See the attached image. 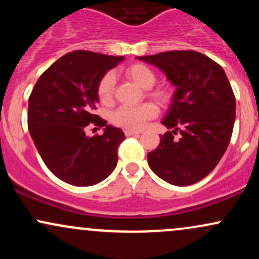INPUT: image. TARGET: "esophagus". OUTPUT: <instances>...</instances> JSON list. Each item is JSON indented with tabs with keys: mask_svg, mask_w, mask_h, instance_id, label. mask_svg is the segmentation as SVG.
<instances>
[{
	"mask_svg": "<svg viewBox=\"0 0 259 259\" xmlns=\"http://www.w3.org/2000/svg\"><path fill=\"white\" fill-rule=\"evenodd\" d=\"M125 135L126 136H133V135H139V134H141V132H138V130H130V129H126L125 132Z\"/></svg>",
	"mask_w": 259,
	"mask_h": 259,
	"instance_id": "esophagus-1",
	"label": "esophagus"
}]
</instances>
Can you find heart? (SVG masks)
I'll use <instances>...</instances> for the list:
<instances>
[{"label":"heart","mask_w":259,"mask_h":259,"mask_svg":"<svg viewBox=\"0 0 259 259\" xmlns=\"http://www.w3.org/2000/svg\"><path fill=\"white\" fill-rule=\"evenodd\" d=\"M125 75L134 82H136L140 88L151 89L156 82V75L153 70L147 65L136 63L130 65L125 69ZM115 76L112 72H107L101 76L97 82L96 94L100 102L103 105H108L112 102L114 96ZM153 96L160 101L167 99V94L162 90L153 92ZM158 114V108L153 103L147 102L138 106H120L112 113V123L115 125L125 127L130 130L142 129L148 120L153 119Z\"/></svg>","instance_id":"1"}]
</instances>
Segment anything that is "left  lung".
Wrapping results in <instances>:
<instances>
[{"label": "left lung", "mask_w": 259, "mask_h": 259, "mask_svg": "<svg viewBox=\"0 0 259 259\" xmlns=\"http://www.w3.org/2000/svg\"><path fill=\"white\" fill-rule=\"evenodd\" d=\"M156 65L175 90L158 147L148 165L171 185L187 186L207 177L227 151L235 123V96L223 68L196 51H169L136 57ZM179 131L181 138L174 135Z\"/></svg>", "instance_id": "obj_1"}]
</instances>
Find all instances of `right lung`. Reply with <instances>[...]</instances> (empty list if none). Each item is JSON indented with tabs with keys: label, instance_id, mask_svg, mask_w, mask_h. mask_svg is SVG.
<instances>
[{
	"label": "right lung",
	"instance_id": "1",
	"mask_svg": "<svg viewBox=\"0 0 259 259\" xmlns=\"http://www.w3.org/2000/svg\"><path fill=\"white\" fill-rule=\"evenodd\" d=\"M124 59L90 51H74L56 61L32 89L28 126L41 158L58 179L74 186L105 180L118 162L125 135L95 114L97 82ZM105 126L102 136L88 137L89 126Z\"/></svg>",
	"mask_w": 259,
	"mask_h": 259
}]
</instances>
